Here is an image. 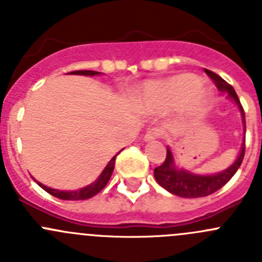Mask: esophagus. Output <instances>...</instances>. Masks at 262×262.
<instances>
[{
	"mask_svg": "<svg viewBox=\"0 0 262 262\" xmlns=\"http://www.w3.org/2000/svg\"><path fill=\"white\" fill-rule=\"evenodd\" d=\"M163 135H164L163 129L158 128V127H153V128L148 129V133L145 134L144 139H145V141H151V140H156V139H161Z\"/></svg>",
	"mask_w": 262,
	"mask_h": 262,
	"instance_id": "obj_1",
	"label": "esophagus"
}]
</instances>
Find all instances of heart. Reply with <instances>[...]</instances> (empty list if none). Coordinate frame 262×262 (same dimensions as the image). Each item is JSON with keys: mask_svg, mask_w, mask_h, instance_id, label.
<instances>
[{"mask_svg": "<svg viewBox=\"0 0 262 262\" xmlns=\"http://www.w3.org/2000/svg\"><path fill=\"white\" fill-rule=\"evenodd\" d=\"M149 101L158 109H173L186 103L190 112L196 113L208 100L207 90L191 74H179L164 81L151 83L146 91Z\"/></svg>", "mask_w": 262, "mask_h": 262, "instance_id": "obj_1", "label": "heart"}]
</instances>
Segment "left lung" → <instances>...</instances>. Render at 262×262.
<instances>
[{
	"label": "left lung",
	"instance_id": "obj_1",
	"mask_svg": "<svg viewBox=\"0 0 262 262\" xmlns=\"http://www.w3.org/2000/svg\"><path fill=\"white\" fill-rule=\"evenodd\" d=\"M206 74L212 79L213 83L216 84L220 91L226 92L229 98L233 99L238 105L239 111H241L242 117H243V123H245L246 129V117L243 106H242L241 101H239L238 95H236L235 90L233 89L231 84H229L225 79L221 78L219 74L213 73V72L204 69ZM245 151H246V139L242 150L239 153V157L236 161L229 167L228 170L223 171L220 173L210 176H201V175H194V173L189 172L185 170H179L176 168L175 163H173V157L171 153L170 148H167V156L164 159L163 163L161 166L154 168V178H156L157 183L166 189L167 191L175 194V195L183 196V198H201V196H207L210 194L215 193L219 189L223 188L229 180L234 176V173L238 171L241 167L243 158H245Z\"/></svg>",
	"mask_w": 262,
	"mask_h": 262
}]
</instances>
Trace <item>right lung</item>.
Listing matches in <instances>:
<instances>
[{"mask_svg":"<svg viewBox=\"0 0 262 262\" xmlns=\"http://www.w3.org/2000/svg\"><path fill=\"white\" fill-rule=\"evenodd\" d=\"M71 73L72 74H82V76H95V74H100L99 72H94V71H73V72H71ZM116 157L117 156H114L113 158L109 161V163L106 164V167L104 168V171L101 172V175L99 176L98 180H96L95 183H92L91 185L86 186V188L79 189V190H76V191L56 190V189L47 188L46 185L38 183V181H37V184H38V185L41 186L43 190H46L49 194H51V195L56 196V198H59V199H64V201H83V199H89V198H91V196L96 195L99 191H101L104 188H105V185L108 184L109 179H111L112 173H113L114 164H116Z\"/></svg>","mask_w":262,"mask_h":262,"instance_id":"obj_1","label":"right lung"}]
</instances>
